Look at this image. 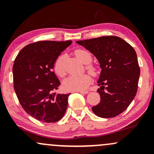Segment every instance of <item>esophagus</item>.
I'll use <instances>...</instances> for the list:
<instances>
[{"instance_id": "34e87169", "label": "esophagus", "mask_w": 154, "mask_h": 154, "mask_svg": "<svg viewBox=\"0 0 154 154\" xmlns=\"http://www.w3.org/2000/svg\"><path fill=\"white\" fill-rule=\"evenodd\" d=\"M78 92H79V93L81 94H87L88 93V91H77Z\"/></svg>"}]
</instances>
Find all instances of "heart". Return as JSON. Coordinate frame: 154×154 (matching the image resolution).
I'll use <instances>...</instances> for the list:
<instances>
[{"label": "heart", "instance_id": "heart-1", "mask_svg": "<svg viewBox=\"0 0 154 154\" xmlns=\"http://www.w3.org/2000/svg\"><path fill=\"white\" fill-rule=\"evenodd\" d=\"M75 55L82 63L87 64L91 61V55L89 52L84 50H76ZM87 69L94 75L96 74V69L91 66H86ZM54 70L59 76H64L65 72L63 67V56L61 55L56 60L54 64ZM91 82V77L86 73L80 75H70L66 78L63 82V87L67 91H83L89 86Z\"/></svg>", "mask_w": 154, "mask_h": 154}]
</instances>
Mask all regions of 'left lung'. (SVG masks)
I'll return each instance as SVG.
<instances>
[{
	"mask_svg": "<svg viewBox=\"0 0 154 154\" xmlns=\"http://www.w3.org/2000/svg\"><path fill=\"white\" fill-rule=\"evenodd\" d=\"M77 44L98 60L102 71L97 81L100 103L91 108L103 118L116 117L128 108L138 90L140 68L135 50L122 38L104 36Z\"/></svg>",
	"mask_w": 154,
	"mask_h": 154,
	"instance_id": "left-lung-1",
	"label": "left lung"
}]
</instances>
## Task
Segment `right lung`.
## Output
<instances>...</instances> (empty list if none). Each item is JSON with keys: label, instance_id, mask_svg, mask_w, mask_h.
Returning <instances> with one entry per match:
<instances>
[{"label": "right lung", "instance_id": "obj_1", "mask_svg": "<svg viewBox=\"0 0 154 154\" xmlns=\"http://www.w3.org/2000/svg\"><path fill=\"white\" fill-rule=\"evenodd\" d=\"M72 41H40L25 46L13 66L14 87L26 113L37 120L55 122L63 117L70 94L53 93L60 82L52 71L56 60Z\"/></svg>", "mask_w": 154, "mask_h": 154}]
</instances>
